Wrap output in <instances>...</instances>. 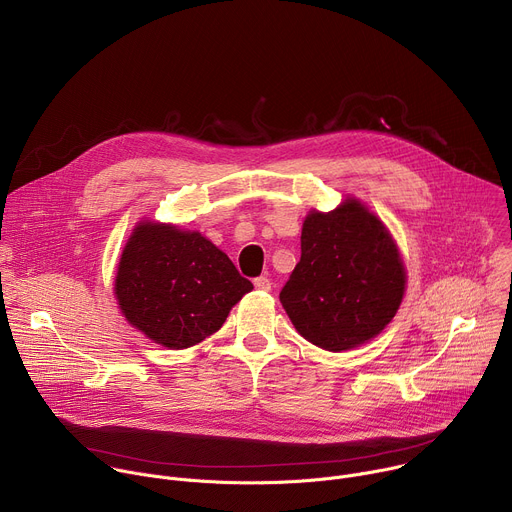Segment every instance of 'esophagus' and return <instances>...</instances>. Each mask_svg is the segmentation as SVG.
Wrapping results in <instances>:
<instances>
[{"instance_id": "esophagus-1", "label": "esophagus", "mask_w": 512, "mask_h": 512, "mask_svg": "<svg viewBox=\"0 0 512 512\" xmlns=\"http://www.w3.org/2000/svg\"><path fill=\"white\" fill-rule=\"evenodd\" d=\"M255 287L261 289V291H269L271 289V281L265 275H261V277L255 279Z\"/></svg>"}]
</instances>
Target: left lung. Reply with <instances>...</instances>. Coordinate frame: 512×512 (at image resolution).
I'll return each mask as SVG.
<instances>
[{
    "instance_id": "obj_1",
    "label": "left lung",
    "mask_w": 512,
    "mask_h": 512,
    "mask_svg": "<svg viewBox=\"0 0 512 512\" xmlns=\"http://www.w3.org/2000/svg\"><path fill=\"white\" fill-rule=\"evenodd\" d=\"M405 285V263L387 225L367 204L346 196L330 212H308L302 257L279 302L308 342L344 352L387 328Z\"/></svg>"
}]
</instances>
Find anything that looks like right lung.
<instances>
[{
	"instance_id": "1",
	"label": "right lung",
	"mask_w": 512,
	"mask_h": 512,
	"mask_svg": "<svg viewBox=\"0 0 512 512\" xmlns=\"http://www.w3.org/2000/svg\"><path fill=\"white\" fill-rule=\"evenodd\" d=\"M251 289L227 253L198 231L156 221L133 227L113 283L125 320L172 350L214 334Z\"/></svg>"
}]
</instances>
